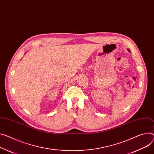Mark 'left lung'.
Listing matches in <instances>:
<instances>
[{"instance_id":"obj_1","label":"left lung","mask_w":154,"mask_h":154,"mask_svg":"<svg viewBox=\"0 0 154 154\" xmlns=\"http://www.w3.org/2000/svg\"><path fill=\"white\" fill-rule=\"evenodd\" d=\"M128 52H131V51H129V49H128Z\"/></svg>"}]
</instances>
